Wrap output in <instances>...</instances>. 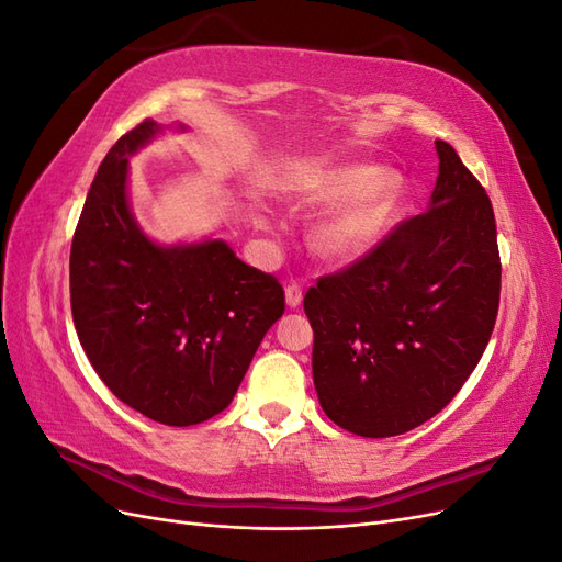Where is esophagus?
Here are the masks:
<instances>
[{
	"mask_svg": "<svg viewBox=\"0 0 562 562\" xmlns=\"http://www.w3.org/2000/svg\"><path fill=\"white\" fill-rule=\"evenodd\" d=\"M285 304L291 310H297L300 304H302V285L297 281L285 285Z\"/></svg>",
	"mask_w": 562,
	"mask_h": 562,
	"instance_id": "1",
	"label": "esophagus"
}]
</instances>
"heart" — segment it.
<instances>
[{
  "mask_svg": "<svg viewBox=\"0 0 562 562\" xmlns=\"http://www.w3.org/2000/svg\"><path fill=\"white\" fill-rule=\"evenodd\" d=\"M288 194L302 206H328L312 225V246L328 260H359L375 248L394 220L403 176L375 164L312 166L288 178Z\"/></svg>",
  "mask_w": 562,
  "mask_h": 562,
  "instance_id": "heart-1",
  "label": "heart"
}]
</instances>
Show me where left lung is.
<instances>
[{"label":"left lung","mask_w":562,"mask_h":562,"mask_svg":"<svg viewBox=\"0 0 562 562\" xmlns=\"http://www.w3.org/2000/svg\"><path fill=\"white\" fill-rule=\"evenodd\" d=\"M427 213L304 295L318 403L363 438L411 431L457 396L499 310L502 265L490 196L436 140Z\"/></svg>","instance_id":"left-lung-1"}]
</instances>
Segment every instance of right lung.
Segmentation results:
<instances>
[{"mask_svg":"<svg viewBox=\"0 0 562 562\" xmlns=\"http://www.w3.org/2000/svg\"><path fill=\"white\" fill-rule=\"evenodd\" d=\"M164 131L147 119L98 166L72 239L70 300L79 342L112 394L190 427L232 403L285 304L281 283L223 239L164 246L138 225L128 159Z\"/></svg>","mask_w":562,"mask_h":562,"instance_id":"1","label":"right lung"}]
</instances>
